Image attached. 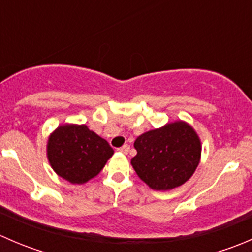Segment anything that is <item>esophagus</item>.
Masks as SVG:
<instances>
[{"mask_svg": "<svg viewBox=\"0 0 252 252\" xmlns=\"http://www.w3.org/2000/svg\"><path fill=\"white\" fill-rule=\"evenodd\" d=\"M129 150H130V146H129L128 144H126V145H123V146H122V147H119L118 151L123 152V154H128Z\"/></svg>", "mask_w": 252, "mask_h": 252, "instance_id": "obj_1", "label": "esophagus"}]
</instances>
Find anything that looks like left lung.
Here are the masks:
<instances>
[{
    "instance_id": "left-lung-1",
    "label": "left lung",
    "mask_w": 252,
    "mask_h": 252,
    "mask_svg": "<svg viewBox=\"0 0 252 252\" xmlns=\"http://www.w3.org/2000/svg\"><path fill=\"white\" fill-rule=\"evenodd\" d=\"M136 156L131 166L142 182L154 190H169L184 184L196 169L201 142L184 122L142 134L134 142Z\"/></svg>"
}]
</instances>
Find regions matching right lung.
Masks as SVG:
<instances>
[{
    "instance_id": "1",
    "label": "right lung",
    "mask_w": 252,
    "mask_h": 252,
    "mask_svg": "<svg viewBox=\"0 0 252 252\" xmlns=\"http://www.w3.org/2000/svg\"><path fill=\"white\" fill-rule=\"evenodd\" d=\"M113 155V149L86 126L65 124L48 139L47 157L53 171L73 184L96 177Z\"/></svg>"
}]
</instances>
